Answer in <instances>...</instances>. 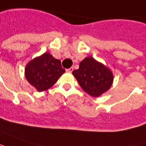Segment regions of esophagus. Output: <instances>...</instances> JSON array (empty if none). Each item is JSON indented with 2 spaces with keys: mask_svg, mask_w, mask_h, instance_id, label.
Wrapping results in <instances>:
<instances>
[{
  "mask_svg": "<svg viewBox=\"0 0 146 146\" xmlns=\"http://www.w3.org/2000/svg\"><path fill=\"white\" fill-rule=\"evenodd\" d=\"M73 70V67H71V68H69V69H66V71L67 72H69V73H72Z\"/></svg>",
  "mask_w": 146,
  "mask_h": 146,
  "instance_id": "obj_1",
  "label": "esophagus"
}]
</instances>
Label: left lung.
<instances>
[{
    "label": "left lung",
    "instance_id": "8db88e82",
    "mask_svg": "<svg viewBox=\"0 0 146 146\" xmlns=\"http://www.w3.org/2000/svg\"><path fill=\"white\" fill-rule=\"evenodd\" d=\"M73 74L84 91L92 97L106 92L113 81L110 70L91 56L82 60L79 69L73 70Z\"/></svg>",
    "mask_w": 146,
    "mask_h": 146
}]
</instances>
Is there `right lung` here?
Listing matches in <instances>:
<instances>
[{"label":"right lung","instance_id":"add662e5","mask_svg":"<svg viewBox=\"0 0 146 146\" xmlns=\"http://www.w3.org/2000/svg\"><path fill=\"white\" fill-rule=\"evenodd\" d=\"M65 72L60 60L44 52L26 65L25 77L32 86L42 92L52 87Z\"/></svg>","mask_w":146,"mask_h":146}]
</instances>
